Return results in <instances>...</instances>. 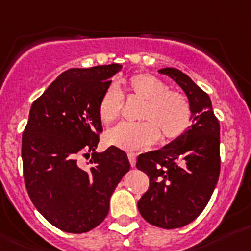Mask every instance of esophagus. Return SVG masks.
Returning a JSON list of instances; mask_svg holds the SVG:
<instances>
[{
    "mask_svg": "<svg viewBox=\"0 0 251 251\" xmlns=\"http://www.w3.org/2000/svg\"><path fill=\"white\" fill-rule=\"evenodd\" d=\"M128 159H129V163L132 167H135V163H137V155L133 153L128 154Z\"/></svg>",
    "mask_w": 251,
    "mask_h": 251,
    "instance_id": "34e87169",
    "label": "esophagus"
}]
</instances>
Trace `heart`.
Masks as SVG:
<instances>
[{"label":"heart","instance_id":"1","mask_svg":"<svg viewBox=\"0 0 251 251\" xmlns=\"http://www.w3.org/2000/svg\"><path fill=\"white\" fill-rule=\"evenodd\" d=\"M128 94L143 100L141 123H122L108 130L105 141L126 151H138L151 146L162 135L163 142L180 137L189 127L192 110L189 102L178 92L167 91V84L148 73H137L128 79ZM122 94L114 84L108 87L98 104L103 124L113 123L122 109Z\"/></svg>","mask_w":251,"mask_h":251}]
</instances>
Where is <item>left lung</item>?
<instances>
[{"label": "left lung", "instance_id": "8db88e82", "mask_svg": "<svg viewBox=\"0 0 251 251\" xmlns=\"http://www.w3.org/2000/svg\"><path fill=\"white\" fill-rule=\"evenodd\" d=\"M184 91L192 126L158 151L141 154L137 168L149 176V189L138 210L151 225L176 229L199 217L214 192L220 173V126L208 94L176 68L158 71Z\"/></svg>", "mask_w": 251, "mask_h": 251}]
</instances>
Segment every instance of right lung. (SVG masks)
<instances>
[{"instance_id": "add662e5", "label": "right lung", "mask_w": 251, "mask_h": 251, "mask_svg": "<svg viewBox=\"0 0 251 251\" xmlns=\"http://www.w3.org/2000/svg\"><path fill=\"white\" fill-rule=\"evenodd\" d=\"M121 70L118 63L71 68L29 110L22 135L25 184L37 210L67 233H86L104 220L110 197L130 169L117 147L96 151L103 132L98 104ZM80 153L92 154L88 168L77 164Z\"/></svg>"}]
</instances>
